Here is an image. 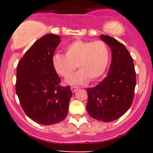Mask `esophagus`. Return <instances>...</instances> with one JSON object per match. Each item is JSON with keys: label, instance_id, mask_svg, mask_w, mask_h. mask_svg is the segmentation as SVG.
Segmentation results:
<instances>
[{"label": "esophagus", "instance_id": "34e87169", "mask_svg": "<svg viewBox=\"0 0 153 153\" xmlns=\"http://www.w3.org/2000/svg\"><path fill=\"white\" fill-rule=\"evenodd\" d=\"M78 87H75V86H72L71 87V90H72V92H75L76 91H78Z\"/></svg>", "mask_w": 153, "mask_h": 153}]
</instances>
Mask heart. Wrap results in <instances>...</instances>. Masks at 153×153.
<instances>
[{
  "label": "heart",
  "instance_id": "obj_1",
  "mask_svg": "<svg viewBox=\"0 0 153 153\" xmlns=\"http://www.w3.org/2000/svg\"><path fill=\"white\" fill-rule=\"evenodd\" d=\"M65 52V55L55 53L52 56V65L57 74L64 78L69 77L78 67L79 71L66 80L72 85H82L89 79L95 81L101 78L110 58L109 47L102 41L76 40L68 44Z\"/></svg>",
  "mask_w": 153,
  "mask_h": 153
}]
</instances>
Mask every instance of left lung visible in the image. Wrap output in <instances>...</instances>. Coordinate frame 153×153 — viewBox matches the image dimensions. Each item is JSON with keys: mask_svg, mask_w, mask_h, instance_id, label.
<instances>
[{"mask_svg": "<svg viewBox=\"0 0 153 153\" xmlns=\"http://www.w3.org/2000/svg\"><path fill=\"white\" fill-rule=\"evenodd\" d=\"M100 38L112 51L107 76L95 87L87 88L86 110L92 118L109 122L122 116L132 104L136 84L133 59L125 46L115 38Z\"/></svg>", "mask_w": 153, "mask_h": 153, "instance_id": "8db88e82", "label": "left lung"}]
</instances>
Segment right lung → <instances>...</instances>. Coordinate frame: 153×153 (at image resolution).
Returning <instances> with one entry per match:
<instances>
[{
	"mask_svg": "<svg viewBox=\"0 0 153 153\" xmlns=\"http://www.w3.org/2000/svg\"><path fill=\"white\" fill-rule=\"evenodd\" d=\"M61 37L47 34L35 41L17 67L15 91L26 115L38 124L51 125L67 116L72 93L52 65V56Z\"/></svg>",
	"mask_w": 153,
	"mask_h": 153,
	"instance_id": "obj_1",
	"label": "right lung"
}]
</instances>
